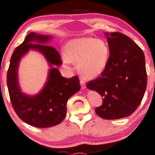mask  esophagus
Listing matches in <instances>:
<instances>
[{
  "mask_svg": "<svg viewBox=\"0 0 155 155\" xmlns=\"http://www.w3.org/2000/svg\"><path fill=\"white\" fill-rule=\"evenodd\" d=\"M80 83H81V88H82L83 89H84V88H86V83H85V81H83V80L81 79V81H80Z\"/></svg>",
  "mask_w": 155,
  "mask_h": 155,
  "instance_id": "1",
  "label": "esophagus"
}]
</instances>
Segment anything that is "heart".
<instances>
[{"instance_id": "heart-1", "label": "heart", "mask_w": 155, "mask_h": 155, "mask_svg": "<svg viewBox=\"0 0 155 155\" xmlns=\"http://www.w3.org/2000/svg\"><path fill=\"white\" fill-rule=\"evenodd\" d=\"M110 48L105 40L83 37L69 41L64 47V61L78 62V69L84 78L93 79L105 71Z\"/></svg>"}]
</instances>
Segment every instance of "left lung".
<instances>
[{
	"mask_svg": "<svg viewBox=\"0 0 155 155\" xmlns=\"http://www.w3.org/2000/svg\"><path fill=\"white\" fill-rule=\"evenodd\" d=\"M110 56L101 76L87 83L103 97L95 112L104 119H119L131 115L141 102L147 85L143 50L127 36L106 33Z\"/></svg>",
	"mask_w": 155,
	"mask_h": 155,
	"instance_id": "obj_1",
	"label": "left lung"
}]
</instances>
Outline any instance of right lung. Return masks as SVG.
<instances>
[{
  "label": "right lung",
  "mask_w": 155,
  "mask_h": 155,
  "mask_svg": "<svg viewBox=\"0 0 155 155\" xmlns=\"http://www.w3.org/2000/svg\"><path fill=\"white\" fill-rule=\"evenodd\" d=\"M50 39V36L34 32L28 34L23 42L13 52L7 72L8 94L15 113L24 122L39 128L60 124L66 116L69 97L81 89L78 77H62L58 69L53 67L61 65L62 61L58 52L53 47L45 45ZM30 49L42 53L52 67L43 89L32 97L22 93L17 78L20 58Z\"/></svg>",
  "instance_id": "1"
}]
</instances>
